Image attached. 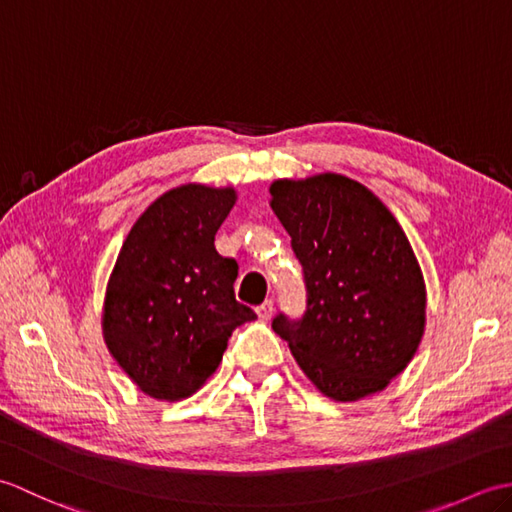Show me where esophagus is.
Listing matches in <instances>:
<instances>
[{"label": "esophagus", "instance_id": "1", "mask_svg": "<svg viewBox=\"0 0 512 512\" xmlns=\"http://www.w3.org/2000/svg\"><path fill=\"white\" fill-rule=\"evenodd\" d=\"M273 299H266L262 306H257V317L262 321H268L270 317H273Z\"/></svg>", "mask_w": 512, "mask_h": 512}]
</instances>
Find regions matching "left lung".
I'll return each mask as SVG.
<instances>
[{"label":"left lung","instance_id":"8db88e82","mask_svg":"<svg viewBox=\"0 0 512 512\" xmlns=\"http://www.w3.org/2000/svg\"><path fill=\"white\" fill-rule=\"evenodd\" d=\"M270 195L308 290L303 317L277 314L273 330L328 398L383 391L416 354L427 317L405 231L372 191L339 173L275 180Z\"/></svg>","mask_w":512,"mask_h":512}]
</instances>
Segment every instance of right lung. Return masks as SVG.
I'll return each instance as SVG.
<instances>
[{"instance_id": "right-lung-1", "label": "right lung", "mask_w": 512, "mask_h": 512, "mask_svg": "<svg viewBox=\"0 0 512 512\" xmlns=\"http://www.w3.org/2000/svg\"><path fill=\"white\" fill-rule=\"evenodd\" d=\"M233 187L182 184L138 217L107 281V350L143 394L182 400L222 361L228 336L257 314L235 299L237 262L215 250Z\"/></svg>"}]
</instances>
